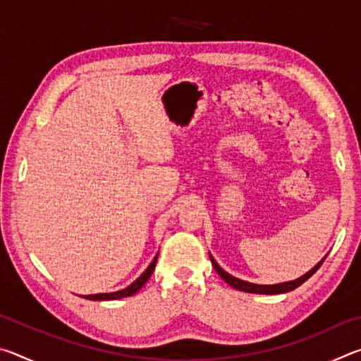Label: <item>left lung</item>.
Segmentation results:
<instances>
[{"instance_id":"obj_1","label":"left lung","mask_w":361,"mask_h":361,"mask_svg":"<svg viewBox=\"0 0 361 361\" xmlns=\"http://www.w3.org/2000/svg\"><path fill=\"white\" fill-rule=\"evenodd\" d=\"M325 258H326V256H325ZM325 258H323L320 262H317V264L312 269H310L309 272H305L304 276H301L296 280H290V282H282V283H274V285H258V283H252V282H247V280H240V279H237L234 276H231V274L226 272L223 267H219L218 262L213 259V256L210 255V261H212L213 267H215L218 276L221 277L226 283L231 285L232 288H235L239 291L255 293V295H282V293L293 291L295 288H298L299 285H302L305 280L312 277L317 271H319V267L322 266V262L325 261Z\"/></svg>"}]
</instances>
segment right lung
<instances>
[{
    "mask_svg": "<svg viewBox=\"0 0 361 361\" xmlns=\"http://www.w3.org/2000/svg\"><path fill=\"white\" fill-rule=\"evenodd\" d=\"M159 255V253H157ZM157 255L154 256V259L151 261V264L146 267V271L140 276L135 282H132L129 286L122 288L119 291H113V293H97V295H85L81 296L84 299H90V301H113V299H121V298H127L135 295L138 290H142V286L148 282V279L151 277V274L154 272L156 267V261H157Z\"/></svg>",
    "mask_w": 361,
    "mask_h": 361,
    "instance_id": "1",
    "label": "right lung"
}]
</instances>
